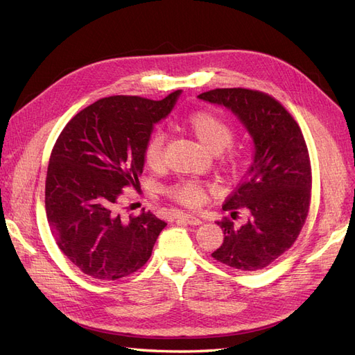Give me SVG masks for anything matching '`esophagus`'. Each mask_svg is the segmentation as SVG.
Here are the masks:
<instances>
[{"mask_svg":"<svg viewBox=\"0 0 355 355\" xmlns=\"http://www.w3.org/2000/svg\"><path fill=\"white\" fill-rule=\"evenodd\" d=\"M179 219H182L189 225H201L202 223V220L198 216H196V214H191V213H180Z\"/></svg>","mask_w":355,"mask_h":355,"instance_id":"esophagus-1","label":"esophagus"}]
</instances>
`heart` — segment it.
<instances>
[{"label":"heart","mask_w":355,"mask_h":355,"mask_svg":"<svg viewBox=\"0 0 355 355\" xmlns=\"http://www.w3.org/2000/svg\"><path fill=\"white\" fill-rule=\"evenodd\" d=\"M187 125L198 141L213 153H220L232 142L234 130L223 116L213 111H198L187 118ZM166 135L155 130L144 148V158L148 167L158 170L164 164ZM209 185L198 179H180L167 188L170 198L188 207H197L207 200Z\"/></svg>","instance_id":"b5f03b06"}]
</instances>
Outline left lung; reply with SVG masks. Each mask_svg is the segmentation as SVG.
I'll return each mask as SVG.
<instances>
[{
  "instance_id": "obj_1",
  "label": "left lung",
  "mask_w": 355,
  "mask_h": 355,
  "mask_svg": "<svg viewBox=\"0 0 355 355\" xmlns=\"http://www.w3.org/2000/svg\"><path fill=\"white\" fill-rule=\"evenodd\" d=\"M198 99L225 106L249 132L253 163L222 209L249 210L241 227L218 222L223 243L211 256L241 271L272 263L296 241L308 216L311 164L302 132L284 106L270 94L249 89H216Z\"/></svg>"
}]
</instances>
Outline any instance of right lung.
I'll return each mask as SVG.
<instances>
[{
  "label": "right lung",
  "instance_id": "obj_1",
  "mask_svg": "<svg viewBox=\"0 0 355 355\" xmlns=\"http://www.w3.org/2000/svg\"><path fill=\"white\" fill-rule=\"evenodd\" d=\"M182 90L163 101L111 96L65 125L50 155L46 213L62 253L85 275L118 280L151 257L166 222L151 211L121 219L115 204L124 187H141L144 148Z\"/></svg>",
  "mask_w": 355,
  "mask_h": 355
}]
</instances>
